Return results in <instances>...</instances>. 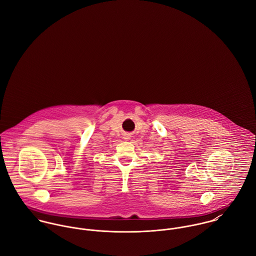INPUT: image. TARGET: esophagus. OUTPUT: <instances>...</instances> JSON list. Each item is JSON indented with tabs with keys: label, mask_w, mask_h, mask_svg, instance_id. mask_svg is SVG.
I'll list each match as a JSON object with an SVG mask.
<instances>
[{
	"label": "esophagus",
	"mask_w": 256,
	"mask_h": 256,
	"mask_svg": "<svg viewBox=\"0 0 256 256\" xmlns=\"http://www.w3.org/2000/svg\"><path fill=\"white\" fill-rule=\"evenodd\" d=\"M125 139H128V138H125Z\"/></svg>",
	"instance_id": "esophagus-1"
}]
</instances>
